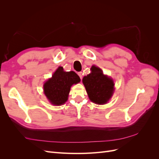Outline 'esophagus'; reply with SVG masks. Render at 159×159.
I'll return each mask as SVG.
<instances>
[{
  "label": "esophagus",
  "instance_id": "1",
  "mask_svg": "<svg viewBox=\"0 0 159 159\" xmlns=\"http://www.w3.org/2000/svg\"><path fill=\"white\" fill-rule=\"evenodd\" d=\"M78 75L80 76V79H81V80L82 79V78H83V74H82V72H78Z\"/></svg>",
  "mask_w": 159,
  "mask_h": 159
}]
</instances>
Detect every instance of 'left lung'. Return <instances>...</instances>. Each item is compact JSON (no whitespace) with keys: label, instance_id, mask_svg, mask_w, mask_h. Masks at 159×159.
Segmentation results:
<instances>
[{"label":"left lung","instance_id":"left-lung-1","mask_svg":"<svg viewBox=\"0 0 159 159\" xmlns=\"http://www.w3.org/2000/svg\"><path fill=\"white\" fill-rule=\"evenodd\" d=\"M90 70L91 73L82 80L88 97L96 104L107 103L114 91L113 80L104 75L103 71L97 66H92Z\"/></svg>","mask_w":159,"mask_h":159}]
</instances>
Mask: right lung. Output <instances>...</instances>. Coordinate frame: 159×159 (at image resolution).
Wrapping results in <instances>:
<instances>
[{
  "label": "right lung",
  "mask_w": 159,
  "mask_h": 159,
  "mask_svg": "<svg viewBox=\"0 0 159 159\" xmlns=\"http://www.w3.org/2000/svg\"><path fill=\"white\" fill-rule=\"evenodd\" d=\"M80 81L75 72L64 71L63 67H59L43 85L44 93L52 105H61L68 100L71 85Z\"/></svg>",
  "instance_id": "add662e5"
}]
</instances>
